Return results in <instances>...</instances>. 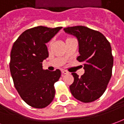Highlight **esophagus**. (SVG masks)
Returning <instances> with one entry per match:
<instances>
[{"label": "esophagus", "mask_w": 124, "mask_h": 124, "mask_svg": "<svg viewBox=\"0 0 124 124\" xmlns=\"http://www.w3.org/2000/svg\"><path fill=\"white\" fill-rule=\"evenodd\" d=\"M61 71H62V74H64V75H66V74H68V73H69V72H68L67 70H64V69H62Z\"/></svg>", "instance_id": "1"}]
</instances>
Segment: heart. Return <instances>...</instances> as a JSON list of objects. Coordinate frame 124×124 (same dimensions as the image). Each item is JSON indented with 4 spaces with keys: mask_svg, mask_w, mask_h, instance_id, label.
I'll list each match as a JSON object with an SVG mask.
<instances>
[{
    "mask_svg": "<svg viewBox=\"0 0 124 124\" xmlns=\"http://www.w3.org/2000/svg\"><path fill=\"white\" fill-rule=\"evenodd\" d=\"M71 39H71V38H67V39H66V41H69V40H71ZM49 45L51 44V42H50V43H49Z\"/></svg>",
    "mask_w": 124,
    "mask_h": 124,
    "instance_id": "1",
    "label": "heart"
}]
</instances>
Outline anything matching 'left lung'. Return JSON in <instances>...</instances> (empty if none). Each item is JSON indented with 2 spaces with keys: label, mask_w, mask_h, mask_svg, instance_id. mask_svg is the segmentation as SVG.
<instances>
[{
  "label": "left lung",
  "mask_w": 124,
  "mask_h": 124,
  "mask_svg": "<svg viewBox=\"0 0 124 124\" xmlns=\"http://www.w3.org/2000/svg\"><path fill=\"white\" fill-rule=\"evenodd\" d=\"M64 30L77 39L80 55L77 60L83 63L85 70L81 77L72 73L70 92L81 102H93L104 94L111 77L113 57L110 43L100 32L87 27H68Z\"/></svg>",
  "instance_id": "obj_1"
}]
</instances>
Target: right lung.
<instances>
[{"mask_svg": "<svg viewBox=\"0 0 124 124\" xmlns=\"http://www.w3.org/2000/svg\"><path fill=\"white\" fill-rule=\"evenodd\" d=\"M61 28L40 26L28 29L11 49L9 67L15 87L22 100L34 108H45L54 98V83L61 72L43 70L42 62L49 56L46 43Z\"/></svg>", "mask_w": 124, "mask_h": 124, "instance_id": "add662e5", "label": "right lung"}]
</instances>
